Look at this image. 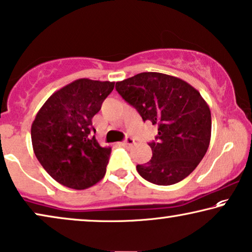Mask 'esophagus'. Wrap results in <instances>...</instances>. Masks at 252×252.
I'll list each match as a JSON object with an SVG mask.
<instances>
[{"mask_svg":"<svg viewBox=\"0 0 252 252\" xmlns=\"http://www.w3.org/2000/svg\"><path fill=\"white\" fill-rule=\"evenodd\" d=\"M133 144H134V139H133V138H131V137H126V139H125V141H123V143H122L123 146H127V147L132 146Z\"/></svg>","mask_w":252,"mask_h":252,"instance_id":"esophagus-1","label":"esophagus"}]
</instances>
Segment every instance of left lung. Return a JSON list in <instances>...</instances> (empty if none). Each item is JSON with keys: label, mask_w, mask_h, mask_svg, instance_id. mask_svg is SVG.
Instances as JSON below:
<instances>
[{"label": "left lung", "mask_w": 252, "mask_h": 252, "mask_svg": "<svg viewBox=\"0 0 252 252\" xmlns=\"http://www.w3.org/2000/svg\"><path fill=\"white\" fill-rule=\"evenodd\" d=\"M115 89L144 122L158 126L155 141L148 144L153 155L137 165L138 173L162 186L185 179L210 144L211 113L200 92L178 77L155 72L116 82Z\"/></svg>", "instance_id": "8db88e82"}]
</instances>
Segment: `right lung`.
I'll use <instances>...</instances> for the list:
<instances>
[{
	"instance_id": "add662e5",
	"label": "right lung",
	"mask_w": 252,
	"mask_h": 252,
	"mask_svg": "<svg viewBox=\"0 0 252 252\" xmlns=\"http://www.w3.org/2000/svg\"><path fill=\"white\" fill-rule=\"evenodd\" d=\"M115 82L79 79L50 95L32 125L35 157L62 185L86 189L105 176L111 147L95 139L92 118Z\"/></svg>"
}]
</instances>
